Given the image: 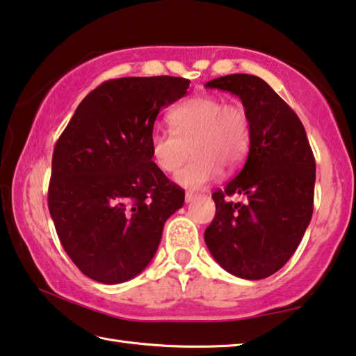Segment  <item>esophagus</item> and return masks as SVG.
I'll use <instances>...</instances> for the list:
<instances>
[{
	"mask_svg": "<svg viewBox=\"0 0 356 356\" xmlns=\"http://www.w3.org/2000/svg\"><path fill=\"white\" fill-rule=\"evenodd\" d=\"M196 193H193V191H187V193H185V202H191L193 200H196Z\"/></svg>",
	"mask_w": 356,
	"mask_h": 356,
	"instance_id": "esophagus-1",
	"label": "esophagus"
}]
</instances>
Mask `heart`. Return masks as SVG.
<instances>
[{"mask_svg": "<svg viewBox=\"0 0 356 356\" xmlns=\"http://www.w3.org/2000/svg\"><path fill=\"white\" fill-rule=\"evenodd\" d=\"M174 131L156 128L150 136L155 165L163 172H176L187 161L190 147L193 161L180 169L176 182L187 188H201L218 177L222 168H239L250 145V120L245 107L227 104L218 95L188 98L169 115Z\"/></svg>", "mask_w": 356, "mask_h": 356, "instance_id": "obj_1", "label": "heart"}]
</instances>
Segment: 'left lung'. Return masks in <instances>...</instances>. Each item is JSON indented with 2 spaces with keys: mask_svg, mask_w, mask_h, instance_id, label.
<instances>
[{
  "mask_svg": "<svg viewBox=\"0 0 356 356\" xmlns=\"http://www.w3.org/2000/svg\"><path fill=\"white\" fill-rule=\"evenodd\" d=\"M206 87L239 97L250 120L245 165L212 195L216 217L204 231L213 259L229 274L266 279L298 249L312 218L315 158L291 107L263 79L229 74ZM244 194V205L224 200Z\"/></svg>",
  "mask_w": 356,
  "mask_h": 356,
  "instance_id": "obj_1",
  "label": "left lung"
}]
</instances>
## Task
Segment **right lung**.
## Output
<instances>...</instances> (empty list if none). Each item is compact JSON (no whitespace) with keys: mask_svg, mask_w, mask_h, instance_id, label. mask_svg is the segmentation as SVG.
<instances>
[{"mask_svg":"<svg viewBox=\"0 0 356 356\" xmlns=\"http://www.w3.org/2000/svg\"><path fill=\"white\" fill-rule=\"evenodd\" d=\"M188 79L122 77L77 106L54 149L49 211L67 257L87 277L122 284L147 268L184 190L152 161L163 107L185 97Z\"/></svg>","mask_w":356,"mask_h":356,"instance_id":"obj_1","label":"right lung"}]
</instances>
